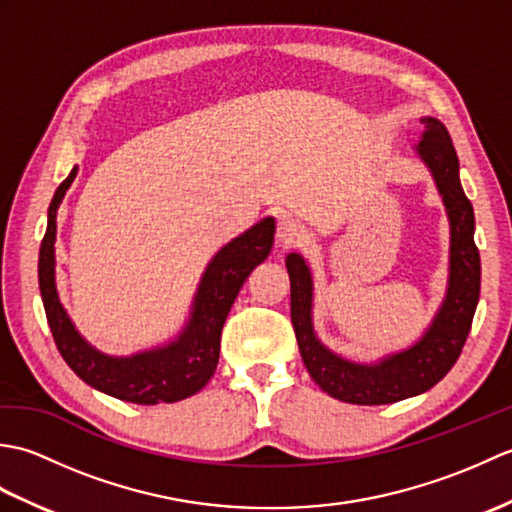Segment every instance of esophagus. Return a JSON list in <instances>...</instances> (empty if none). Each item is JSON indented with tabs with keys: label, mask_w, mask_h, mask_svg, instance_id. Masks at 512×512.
<instances>
[{
	"label": "esophagus",
	"mask_w": 512,
	"mask_h": 512,
	"mask_svg": "<svg viewBox=\"0 0 512 512\" xmlns=\"http://www.w3.org/2000/svg\"><path fill=\"white\" fill-rule=\"evenodd\" d=\"M303 237H306V228H303V224L299 220H295V217H288V215L281 217L277 224V242L281 246L297 244Z\"/></svg>",
	"instance_id": "obj_1"
}]
</instances>
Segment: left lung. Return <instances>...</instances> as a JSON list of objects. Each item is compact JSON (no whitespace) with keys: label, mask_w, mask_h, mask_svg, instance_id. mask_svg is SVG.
Here are the masks:
<instances>
[{"label":"left lung","mask_w":512,"mask_h":512,"mask_svg":"<svg viewBox=\"0 0 512 512\" xmlns=\"http://www.w3.org/2000/svg\"><path fill=\"white\" fill-rule=\"evenodd\" d=\"M424 134L416 154L431 171L451 226L449 284L436 319L420 341L378 363H354L330 352L312 325V273L299 253L286 257L290 275V317L303 363L325 394L352 405H389L424 394L458 361L480 301V250L475 246V215L460 182V162L451 136L438 118H422Z\"/></svg>","instance_id":"obj_1"}]
</instances>
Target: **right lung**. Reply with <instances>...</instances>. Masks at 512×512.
Returning a JSON list of instances; mask_svg holds the SVG:
<instances>
[{"instance_id":"right-lung-1","label":"right lung","mask_w":512,"mask_h":512,"mask_svg":"<svg viewBox=\"0 0 512 512\" xmlns=\"http://www.w3.org/2000/svg\"><path fill=\"white\" fill-rule=\"evenodd\" d=\"M76 176L70 171L48 209V228L39 250V290L46 308L50 332L63 361L83 383L136 405H158L189 398L209 383L220 361V336L239 288L268 257L273 248L275 220L264 217L217 250L206 266L195 292L189 321L176 341L138 352L134 356H107L76 332L68 312L63 310L54 284V239H57V211L65 191Z\"/></svg>"}]
</instances>
